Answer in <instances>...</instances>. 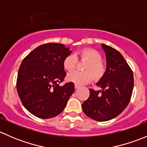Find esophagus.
I'll use <instances>...</instances> for the list:
<instances>
[{
    "label": "esophagus",
    "mask_w": 147,
    "mask_h": 147,
    "mask_svg": "<svg viewBox=\"0 0 147 147\" xmlns=\"http://www.w3.org/2000/svg\"><path fill=\"white\" fill-rule=\"evenodd\" d=\"M79 87H80L79 85H78V84H75V89H78V88H79Z\"/></svg>",
    "instance_id": "34e87169"
}]
</instances>
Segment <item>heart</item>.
<instances>
[{
	"label": "heart",
	"mask_w": 147,
	"mask_h": 147,
	"mask_svg": "<svg viewBox=\"0 0 147 147\" xmlns=\"http://www.w3.org/2000/svg\"><path fill=\"white\" fill-rule=\"evenodd\" d=\"M78 54L80 60L88 61L84 67V72H72L67 75V80L78 85H82L90 82L92 77L95 80L101 79L106 72V66L102 62V57L100 53L93 49L84 48ZM78 61V57L75 55H69L63 60V67L65 70L70 72L76 67Z\"/></svg>",
	"instance_id": "1"
}]
</instances>
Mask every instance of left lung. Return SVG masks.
Wrapping results in <instances>:
<instances>
[{
	"label": "left lung",
	"instance_id": "1",
	"mask_svg": "<svg viewBox=\"0 0 147 147\" xmlns=\"http://www.w3.org/2000/svg\"><path fill=\"white\" fill-rule=\"evenodd\" d=\"M102 47L107 68L97 83L100 90L90 89V97L82 105L84 113L98 121H108L120 115L129 103L134 87L133 72L122 55L105 44Z\"/></svg>",
	"mask_w": 147,
	"mask_h": 147
}]
</instances>
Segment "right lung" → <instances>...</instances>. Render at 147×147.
Listing matches in <instances>:
<instances>
[{"mask_svg":"<svg viewBox=\"0 0 147 147\" xmlns=\"http://www.w3.org/2000/svg\"><path fill=\"white\" fill-rule=\"evenodd\" d=\"M71 53L63 44L50 42L37 47L22 61L16 84L18 94L25 108L37 117L58 115L74 92L73 82L59 84L66 75L63 60Z\"/></svg>","mask_w":147,"mask_h":147,"instance_id":"1","label":"right lung"}]
</instances>
